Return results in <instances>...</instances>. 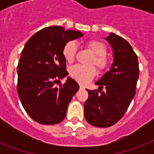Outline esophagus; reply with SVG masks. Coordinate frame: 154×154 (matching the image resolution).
<instances>
[{"instance_id":"34e87169","label":"esophagus","mask_w":154,"mask_h":154,"mask_svg":"<svg viewBox=\"0 0 154 154\" xmlns=\"http://www.w3.org/2000/svg\"><path fill=\"white\" fill-rule=\"evenodd\" d=\"M80 89H85V86L83 85H80Z\"/></svg>"}]
</instances>
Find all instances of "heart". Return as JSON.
<instances>
[{
  "label": "heart",
  "mask_w": 154,
  "mask_h": 154,
  "mask_svg": "<svg viewBox=\"0 0 154 154\" xmlns=\"http://www.w3.org/2000/svg\"><path fill=\"white\" fill-rule=\"evenodd\" d=\"M86 47L92 52L94 57L92 59L91 64H94L100 71L106 69L108 60L106 54L105 45L98 40H89L85 43ZM77 52L76 43L72 41L68 42L63 47L62 54L65 60L69 63L74 60ZM97 74V70L94 66H83L81 65H75L69 68V75L72 79L81 84H86L94 78Z\"/></svg>",
  "instance_id": "b5f03b06"
}]
</instances>
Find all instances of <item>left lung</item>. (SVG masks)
<instances>
[{
    "mask_svg": "<svg viewBox=\"0 0 154 154\" xmlns=\"http://www.w3.org/2000/svg\"><path fill=\"white\" fill-rule=\"evenodd\" d=\"M105 39L113 50V63L95 83L98 89H86L89 98L84 105L87 122L100 128L112 126L124 116L135 95L139 77L137 56L129 42L112 32Z\"/></svg>",
    "mask_w": 154,
    "mask_h": 154,
    "instance_id": "obj_1",
    "label": "left lung"
}]
</instances>
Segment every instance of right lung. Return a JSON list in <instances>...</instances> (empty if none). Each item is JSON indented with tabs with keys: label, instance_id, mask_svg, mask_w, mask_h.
<instances>
[{
	"label": "right lung",
	"instance_id": "obj_1",
	"mask_svg": "<svg viewBox=\"0 0 154 154\" xmlns=\"http://www.w3.org/2000/svg\"><path fill=\"white\" fill-rule=\"evenodd\" d=\"M79 31L49 26L32 35L21 52L17 65L18 96L32 119L42 125L58 124L65 119L68 105L79 89L69 74L62 50L69 41L82 37Z\"/></svg>",
	"mask_w": 154,
	"mask_h": 154
}]
</instances>
